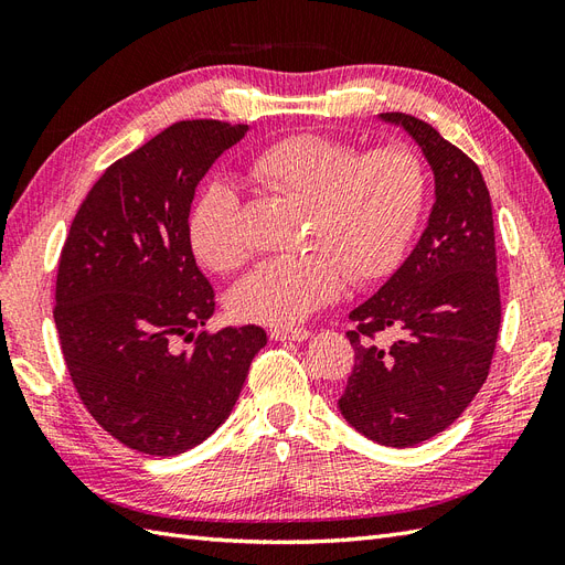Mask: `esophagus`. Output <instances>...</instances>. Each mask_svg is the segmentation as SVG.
<instances>
[{
  "mask_svg": "<svg viewBox=\"0 0 565 565\" xmlns=\"http://www.w3.org/2000/svg\"><path fill=\"white\" fill-rule=\"evenodd\" d=\"M311 337V330L306 328H276L270 330V339L276 341H306Z\"/></svg>",
  "mask_w": 565,
  "mask_h": 565,
  "instance_id": "34e87169",
  "label": "esophagus"
}]
</instances>
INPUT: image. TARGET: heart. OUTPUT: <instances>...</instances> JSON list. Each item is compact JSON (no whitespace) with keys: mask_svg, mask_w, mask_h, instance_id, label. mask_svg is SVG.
<instances>
[{"mask_svg":"<svg viewBox=\"0 0 565 565\" xmlns=\"http://www.w3.org/2000/svg\"><path fill=\"white\" fill-rule=\"evenodd\" d=\"M249 179L266 193L303 207L299 256L270 259L231 292V311L249 322L295 324L347 287L398 270L426 204V172L409 148L361 152L330 136L297 134L256 152ZM188 237L202 266L233 273L249 259L237 188H204L188 216Z\"/></svg>","mask_w":565,"mask_h":565,"instance_id":"obj_1","label":"heart"}]
</instances>
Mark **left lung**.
I'll list each match as a JSON object with an SVG mask.
<instances>
[{
  "instance_id": "1",
  "label": "left lung",
  "mask_w": 565,
  "mask_h": 565,
  "mask_svg": "<svg viewBox=\"0 0 565 565\" xmlns=\"http://www.w3.org/2000/svg\"><path fill=\"white\" fill-rule=\"evenodd\" d=\"M422 148L436 202L415 249L377 295L349 313L355 365L339 398L370 440L409 448L440 434L483 386L500 332L492 204L481 169L422 119L382 113ZM393 327L399 339H369Z\"/></svg>"
}]
</instances>
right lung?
<instances>
[{
	"label": "right lung",
	"mask_w": 565,
	"mask_h": 565,
	"mask_svg": "<svg viewBox=\"0 0 565 565\" xmlns=\"http://www.w3.org/2000/svg\"><path fill=\"white\" fill-rule=\"evenodd\" d=\"M247 131L218 119L167 127L106 169L65 237L54 309L65 365L92 417L131 450L200 446L266 347L256 324L195 334L214 313V289L188 216L202 177Z\"/></svg>",
	"instance_id": "obj_1"
}]
</instances>
